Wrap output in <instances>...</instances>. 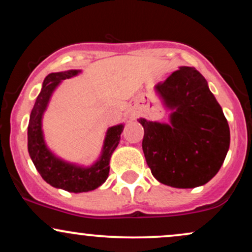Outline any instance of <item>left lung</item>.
I'll return each mask as SVG.
<instances>
[{
	"mask_svg": "<svg viewBox=\"0 0 252 252\" xmlns=\"http://www.w3.org/2000/svg\"><path fill=\"white\" fill-rule=\"evenodd\" d=\"M155 90L173 110L170 124L140 118L142 149L161 184L194 189L220 169L230 147V128L207 82L194 67L182 66Z\"/></svg>",
	"mask_w": 252,
	"mask_h": 252,
	"instance_id": "obj_1",
	"label": "left lung"
}]
</instances>
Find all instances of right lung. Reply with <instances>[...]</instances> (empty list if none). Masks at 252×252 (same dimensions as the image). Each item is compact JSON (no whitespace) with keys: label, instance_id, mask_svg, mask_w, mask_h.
<instances>
[{"label":"right lung","instance_id":"add662e5","mask_svg":"<svg viewBox=\"0 0 252 252\" xmlns=\"http://www.w3.org/2000/svg\"><path fill=\"white\" fill-rule=\"evenodd\" d=\"M80 71L71 70L66 72L51 73L45 78L42 89L37 96L28 123V152L34 166L42 179L51 186L67 190L82 193L96 189L108 179L110 170V158L116 149L123 131V124L111 126L106 132L103 153L99 160L90 168L73 166L56 158L46 147L41 130V118L46 110L52 92L62 80L67 79Z\"/></svg>","mask_w":252,"mask_h":252}]
</instances>
